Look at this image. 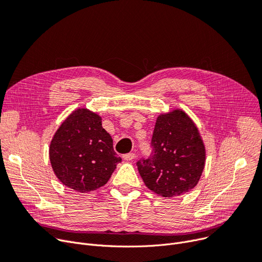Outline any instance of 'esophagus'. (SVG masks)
<instances>
[{"instance_id":"1","label":"esophagus","mask_w":262,"mask_h":262,"mask_svg":"<svg viewBox=\"0 0 262 262\" xmlns=\"http://www.w3.org/2000/svg\"><path fill=\"white\" fill-rule=\"evenodd\" d=\"M134 158H135V154H133V152H130V154H127V155H123L122 156V159L124 161H132Z\"/></svg>"}]
</instances>
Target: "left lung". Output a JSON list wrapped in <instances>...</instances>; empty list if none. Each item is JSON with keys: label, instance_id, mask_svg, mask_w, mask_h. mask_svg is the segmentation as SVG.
<instances>
[{"label": "left lung", "instance_id": "8db88e82", "mask_svg": "<svg viewBox=\"0 0 262 262\" xmlns=\"http://www.w3.org/2000/svg\"><path fill=\"white\" fill-rule=\"evenodd\" d=\"M152 156L138 162L147 188L166 198L191 191L206 164V147L193 119L181 108L162 113L152 134Z\"/></svg>", "mask_w": 262, "mask_h": 262}]
</instances>
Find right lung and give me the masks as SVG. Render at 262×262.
<instances>
[{
  "label": "right lung",
  "instance_id": "add662e5",
  "mask_svg": "<svg viewBox=\"0 0 262 262\" xmlns=\"http://www.w3.org/2000/svg\"><path fill=\"white\" fill-rule=\"evenodd\" d=\"M49 158L57 179L80 193L103 186L121 161L101 116L86 107L74 110L61 122L50 143Z\"/></svg>",
  "mask_w": 262,
  "mask_h": 262
}]
</instances>
